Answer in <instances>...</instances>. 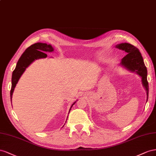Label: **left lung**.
Segmentation results:
<instances>
[{
    "mask_svg": "<svg viewBox=\"0 0 156 156\" xmlns=\"http://www.w3.org/2000/svg\"><path fill=\"white\" fill-rule=\"evenodd\" d=\"M115 48L127 53V54L122 59L121 65L127 70L131 72H135L142 77V83L146 90L148 101L149 86L147 80V69L139 49L129 43L118 44Z\"/></svg>",
    "mask_w": 156,
    "mask_h": 156,
    "instance_id": "8db88e82",
    "label": "left lung"
}]
</instances>
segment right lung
Here are the masks:
<instances>
[{"label": "right lung", "mask_w": 156, "mask_h": 156, "mask_svg": "<svg viewBox=\"0 0 156 156\" xmlns=\"http://www.w3.org/2000/svg\"><path fill=\"white\" fill-rule=\"evenodd\" d=\"M53 51V48L50 44L45 43H35L33 45L27 48L23 54L20 57L16 66V69L13 71L12 76V87L10 90V99L12 101L13 92L15 89L16 84L20 78L21 76L23 74L26 68L30 65L33 62L41 58H46L47 54L46 52H51ZM76 103V102H75ZM74 103L70 108L69 112L72 106L75 104Z\"/></svg>", "instance_id": "add662e5"}]
</instances>
